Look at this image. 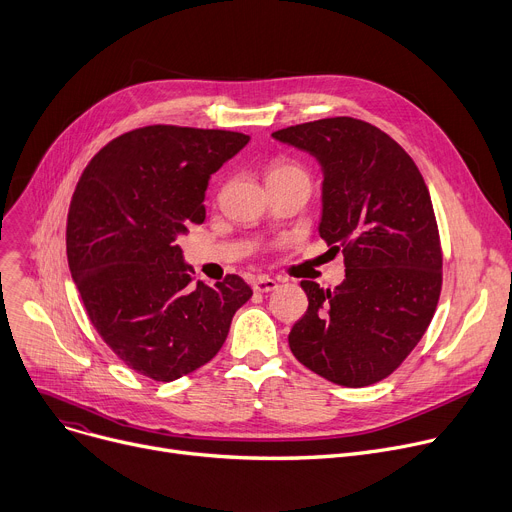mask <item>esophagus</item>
<instances>
[{
  "label": "esophagus",
  "mask_w": 512,
  "mask_h": 512,
  "mask_svg": "<svg viewBox=\"0 0 512 512\" xmlns=\"http://www.w3.org/2000/svg\"><path fill=\"white\" fill-rule=\"evenodd\" d=\"M276 288H278V282H276L274 278H269V276H259V278L253 282V290L259 292V294H267V292L276 290Z\"/></svg>",
  "instance_id": "obj_1"
}]
</instances>
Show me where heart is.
I'll return each mask as SVG.
<instances>
[{
	"label": "heart",
	"instance_id": "obj_1",
	"mask_svg": "<svg viewBox=\"0 0 512 512\" xmlns=\"http://www.w3.org/2000/svg\"><path fill=\"white\" fill-rule=\"evenodd\" d=\"M276 179H304L309 181V175L300 164L294 162H276L271 164L267 170V181H276Z\"/></svg>",
	"mask_w": 512,
	"mask_h": 512
}]
</instances>
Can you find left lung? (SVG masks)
<instances>
[{
	"label": "left lung",
	"mask_w": 512,
	"mask_h": 512,
	"mask_svg": "<svg viewBox=\"0 0 512 512\" xmlns=\"http://www.w3.org/2000/svg\"><path fill=\"white\" fill-rule=\"evenodd\" d=\"M271 138L319 162V234L346 263L335 290L300 282L309 309L288 335L290 350L335 385L377 383L416 348L440 296L442 253L428 187L410 154L360 119H319Z\"/></svg>",
	"instance_id": "1"
}]
</instances>
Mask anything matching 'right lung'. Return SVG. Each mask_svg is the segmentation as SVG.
<instances>
[{"label":"right lung","instance_id":"right-lung-1","mask_svg":"<svg viewBox=\"0 0 512 512\" xmlns=\"http://www.w3.org/2000/svg\"><path fill=\"white\" fill-rule=\"evenodd\" d=\"M222 129L150 125L86 166L67 214V261L88 317L135 372L170 383L210 362L253 296L238 276L191 286L179 238L206 218L210 177L249 144Z\"/></svg>","mask_w":512,"mask_h":512}]
</instances>
